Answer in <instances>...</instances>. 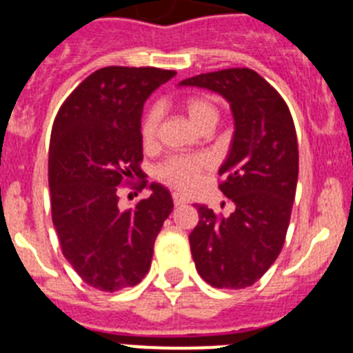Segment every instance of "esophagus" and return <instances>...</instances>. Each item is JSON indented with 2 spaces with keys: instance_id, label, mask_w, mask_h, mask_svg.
<instances>
[{
  "instance_id": "esophagus-1",
  "label": "esophagus",
  "mask_w": 353,
  "mask_h": 353,
  "mask_svg": "<svg viewBox=\"0 0 353 353\" xmlns=\"http://www.w3.org/2000/svg\"><path fill=\"white\" fill-rule=\"evenodd\" d=\"M173 203L179 207V205H185L187 203V198H183L182 194H179V192H174L173 194Z\"/></svg>"
}]
</instances>
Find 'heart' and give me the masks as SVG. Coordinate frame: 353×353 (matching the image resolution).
<instances>
[{"instance_id": "b5f03b06", "label": "heart", "mask_w": 353, "mask_h": 353, "mask_svg": "<svg viewBox=\"0 0 353 353\" xmlns=\"http://www.w3.org/2000/svg\"><path fill=\"white\" fill-rule=\"evenodd\" d=\"M183 109H185L192 125L198 130L203 127H215V123L219 121V108L208 97H189L183 102ZM157 127L159 109L154 108L145 114L141 123V139L146 146L154 143ZM205 166H207V161L198 155H174L159 166L157 174L162 182L179 187V189H189L196 182L198 174L205 170Z\"/></svg>"}]
</instances>
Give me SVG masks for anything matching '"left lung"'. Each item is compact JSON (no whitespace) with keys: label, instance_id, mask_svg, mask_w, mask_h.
<instances>
[{"label":"left lung","instance_id":"left-lung-1","mask_svg":"<svg viewBox=\"0 0 353 353\" xmlns=\"http://www.w3.org/2000/svg\"><path fill=\"white\" fill-rule=\"evenodd\" d=\"M179 86L219 93L230 104L235 132L219 168V189L235 205L228 217L198 205L189 235L196 270L214 288L251 286L281 252L299 176L295 125L281 95L251 68L189 77Z\"/></svg>","mask_w":353,"mask_h":353}]
</instances>
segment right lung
<instances>
[{
	"instance_id": "right-lung-1",
	"label": "right lung",
	"mask_w": 353,
	"mask_h": 353,
	"mask_svg": "<svg viewBox=\"0 0 353 353\" xmlns=\"http://www.w3.org/2000/svg\"><path fill=\"white\" fill-rule=\"evenodd\" d=\"M176 72L105 67L70 93L56 114L49 148L52 224L61 251L84 283L102 292L138 285L173 210L170 191L143 182L150 198L120 208L118 185L141 176V114Z\"/></svg>"
}]
</instances>
